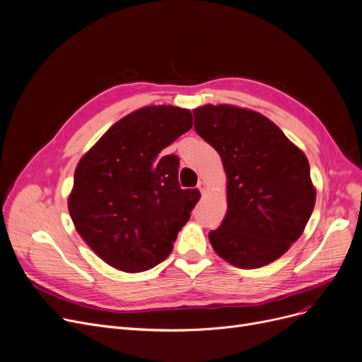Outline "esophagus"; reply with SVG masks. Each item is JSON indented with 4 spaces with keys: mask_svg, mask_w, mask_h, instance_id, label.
<instances>
[{
    "mask_svg": "<svg viewBox=\"0 0 362 362\" xmlns=\"http://www.w3.org/2000/svg\"><path fill=\"white\" fill-rule=\"evenodd\" d=\"M197 188H199L202 194H204V193H206V190H208V185H206V182H204V181H199Z\"/></svg>",
    "mask_w": 362,
    "mask_h": 362,
    "instance_id": "1",
    "label": "esophagus"
}]
</instances>
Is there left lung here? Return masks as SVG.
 Wrapping results in <instances>:
<instances>
[{"mask_svg": "<svg viewBox=\"0 0 362 362\" xmlns=\"http://www.w3.org/2000/svg\"><path fill=\"white\" fill-rule=\"evenodd\" d=\"M194 129L222 159L227 215L209 233L228 264L253 269L283 256L302 235L317 192L303 151L264 115L230 105L193 110Z\"/></svg>", "mask_w": 362, "mask_h": 362, "instance_id": "1", "label": "left lung"}]
</instances>
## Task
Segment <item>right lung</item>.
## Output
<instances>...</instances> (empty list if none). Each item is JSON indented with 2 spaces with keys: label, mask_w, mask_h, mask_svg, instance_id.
<instances>
[{
  "label": "right lung",
  "mask_w": 362,
  "mask_h": 362,
  "mask_svg": "<svg viewBox=\"0 0 362 362\" xmlns=\"http://www.w3.org/2000/svg\"><path fill=\"white\" fill-rule=\"evenodd\" d=\"M192 127L187 109L143 107L117 120L79 160L69 214L110 267L141 272L172 252L200 193L182 190L180 159L163 150Z\"/></svg>",
  "instance_id": "obj_1"
}]
</instances>
